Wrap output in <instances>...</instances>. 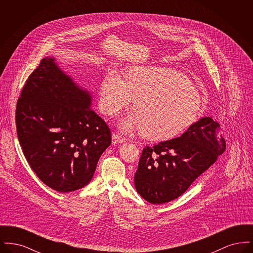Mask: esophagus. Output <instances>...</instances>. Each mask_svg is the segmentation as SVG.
Segmentation results:
<instances>
[{
  "label": "esophagus",
  "instance_id": "obj_1",
  "mask_svg": "<svg viewBox=\"0 0 253 253\" xmlns=\"http://www.w3.org/2000/svg\"><path fill=\"white\" fill-rule=\"evenodd\" d=\"M125 137H123L120 133L118 132H114L112 135V142L113 144H119V143H122L125 142Z\"/></svg>",
  "mask_w": 253,
  "mask_h": 253
}]
</instances>
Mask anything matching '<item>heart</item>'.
Returning a JSON list of instances; mask_svg holds the SVG:
<instances>
[{"label":"heart","instance_id":"obj_1","mask_svg":"<svg viewBox=\"0 0 253 253\" xmlns=\"http://www.w3.org/2000/svg\"><path fill=\"white\" fill-rule=\"evenodd\" d=\"M134 112L124 116V132L143 131L152 139L178 135L196 121L201 97L183 73L168 67L146 66L130 69L125 81L110 70L99 87V107L109 117L118 116L132 100Z\"/></svg>","mask_w":253,"mask_h":253}]
</instances>
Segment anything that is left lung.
Here are the masks:
<instances>
[{"instance_id": "8db88e82", "label": "left lung", "mask_w": 253, "mask_h": 253, "mask_svg": "<svg viewBox=\"0 0 253 253\" xmlns=\"http://www.w3.org/2000/svg\"><path fill=\"white\" fill-rule=\"evenodd\" d=\"M219 128L211 118H202L180 136L145 147L134 174L137 193L152 204L179 197L225 152Z\"/></svg>"}]
</instances>
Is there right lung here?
<instances>
[{
	"label": "right lung",
	"instance_id": "1",
	"mask_svg": "<svg viewBox=\"0 0 253 253\" xmlns=\"http://www.w3.org/2000/svg\"><path fill=\"white\" fill-rule=\"evenodd\" d=\"M42 59L25 82L16 107L20 145L30 168L51 189L86 186L111 144L108 125L90 107L91 95Z\"/></svg>",
	"mask_w": 253,
	"mask_h": 253
}]
</instances>
